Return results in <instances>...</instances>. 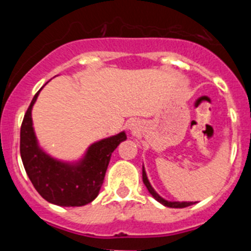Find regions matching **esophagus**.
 Segmentation results:
<instances>
[{"mask_svg":"<svg viewBox=\"0 0 251 251\" xmlns=\"http://www.w3.org/2000/svg\"><path fill=\"white\" fill-rule=\"evenodd\" d=\"M130 129H134V128H136V124H130Z\"/></svg>","mask_w":251,"mask_h":251,"instance_id":"1","label":"esophagus"}]
</instances>
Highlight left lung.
I'll use <instances>...</instances> for the list:
<instances>
[{"label": "left lung", "instance_id": "1", "mask_svg": "<svg viewBox=\"0 0 251 251\" xmlns=\"http://www.w3.org/2000/svg\"><path fill=\"white\" fill-rule=\"evenodd\" d=\"M142 178H143V183L146 185V187H147V190L150 191V194L152 195V196L154 197L157 201H158V202H161L162 205L167 206V207H174V208H182V207H187V206L194 205V202H176V201H175V202H171V201H167V200H165V199H162V197L159 196V195L157 194L154 190H153L152 186H151L150 181H148V178H147V175H146L145 167L142 168Z\"/></svg>", "mask_w": 251, "mask_h": 251}]
</instances>
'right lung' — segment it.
Wrapping results in <instances>:
<instances>
[{
	"instance_id": "obj_1",
	"label": "right lung",
	"mask_w": 251,
	"mask_h": 251,
	"mask_svg": "<svg viewBox=\"0 0 251 251\" xmlns=\"http://www.w3.org/2000/svg\"><path fill=\"white\" fill-rule=\"evenodd\" d=\"M39 93L26 110L20 132V153L26 174L36 191L49 202L59 206L86 205L98 196L113 151L127 136L122 132L97 142L80 162L73 165L51 158L39 147L32 128L31 109Z\"/></svg>"
}]
</instances>
